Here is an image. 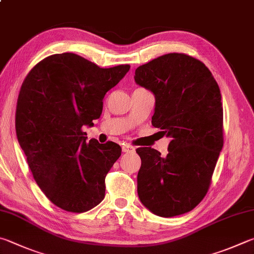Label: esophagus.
Returning <instances> with one entry per match:
<instances>
[{
	"mask_svg": "<svg viewBox=\"0 0 254 254\" xmlns=\"http://www.w3.org/2000/svg\"><path fill=\"white\" fill-rule=\"evenodd\" d=\"M122 151L127 152H127L130 153V152H135V147L130 145V144H123L122 145Z\"/></svg>",
	"mask_w": 254,
	"mask_h": 254,
	"instance_id": "obj_1",
	"label": "esophagus"
}]
</instances>
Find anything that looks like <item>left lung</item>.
Wrapping results in <instances>:
<instances>
[{
	"mask_svg": "<svg viewBox=\"0 0 254 254\" xmlns=\"http://www.w3.org/2000/svg\"><path fill=\"white\" fill-rule=\"evenodd\" d=\"M134 80L154 94L152 126L171 139L167 156L151 147L136 150L139 199L163 218L187 213L205 196L223 146L219 85L203 63L183 53L143 64Z\"/></svg>",
	"mask_w": 254,
	"mask_h": 254,
	"instance_id": "1",
	"label": "left lung"
}]
</instances>
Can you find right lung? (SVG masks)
<instances>
[{
    "label": "right lung",
    "instance_id": "add662e5",
    "mask_svg": "<svg viewBox=\"0 0 254 254\" xmlns=\"http://www.w3.org/2000/svg\"><path fill=\"white\" fill-rule=\"evenodd\" d=\"M128 64L101 68L73 53L45 58L26 75L18 94L15 127L34 180L62 210L82 213L105 195V177L121 155L114 142L100 144L82 127L100 118L107 92Z\"/></svg>",
    "mask_w": 254,
    "mask_h": 254
}]
</instances>
